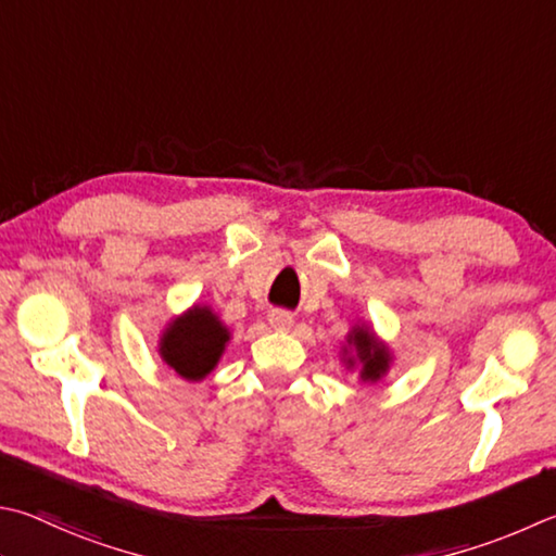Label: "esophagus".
Masks as SVG:
<instances>
[{
	"label": "esophagus",
	"mask_w": 556,
	"mask_h": 556,
	"mask_svg": "<svg viewBox=\"0 0 556 556\" xmlns=\"http://www.w3.org/2000/svg\"><path fill=\"white\" fill-rule=\"evenodd\" d=\"M267 320H269V326L275 328V330H289L291 326H294V316H291L289 311H281V308L269 311Z\"/></svg>",
	"instance_id": "obj_1"
}]
</instances>
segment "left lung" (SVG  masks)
Instances as JSON below:
<instances>
[{"label": "left lung", "mask_w": 556, "mask_h": 556, "mask_svg": "<svg viewBox=\"0 0 556 556\" xmlns=\"http://www.w3.org/2000/svg\"><path fill=\"white\" fill-rule=\"evenodd\" d=\"M340 359L348 371L357 369L362 383H377L391 369L393 352L369 323H355L348 332L345 345L340 348Z\"/></svg>", "instance_id": "left-lung-1"}]
</instances>
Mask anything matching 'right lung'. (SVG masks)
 <instances>
[{"instance_id": "add662e5", "label": "right lung", "mask_w": 556, "mask_h": 556, "mask_svg": "<svg viewBox=\"0 0 556 556\" xmlns=\"http://www.w3.org/2000/svg\"><path fill=\"white\" fill-rule=\"evenodd\" d=\"M230 342V330L211 306L194 304L165 326L157 352L185 381H201L216 369Z\"/></svg>"}]
</instances>
